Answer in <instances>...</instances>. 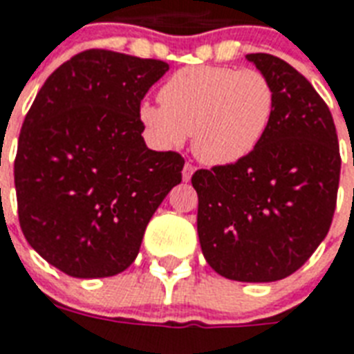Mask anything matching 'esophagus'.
Here are the masks:
<instances>
[{
	"label": "esophagus",
	"mask_w": 354,
	"mask_h": 354,
	"mask_svg": "<svg viewBox=\"0 0 354 354\" xmlns=\"http://www.w3.org/2000/svg\"><path fill=\"white\" fill-rule=\"evenodd\" d=\"M193 172H194V167L191 165V163H185V165H183V171H182L183 182H189V180L193 178Z\"/></svg>",
	"instance_id": "34e87169"
}]
</instances>
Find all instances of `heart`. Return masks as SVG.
Returning <instances> with one entry per match:
<instances>
[{"instance_id": "obj_1", "label": "heart", "mask_w": 354, "mask_h": 354, "mask_svg": "<svg viewBox=\"0 0 354 354\" xmlns=\"http://www.w3.org/2000/svg\"><path fill=\"white\" fill-rule=\"evenodd\" d=\"M160 101L143 102L138 110L150 143L176 149L191 133L200 161L230 165L263 141L274 121L277 97L268 77L257 69L191 66L165 80Z\"/></svg>"}]
</instances>
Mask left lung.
I'll use <instances>...</instances> for the list:
<instances>
[{
  "mask_svg": "<svg viewBox=\"0 0 354 354\" xmlns=\"http://www.w3.org/2000/svg\"><path fill=\"white\" fill-rule=\"evenodd\" d=\"M246 58L270 79L274 121L244 160L200 169L198 239L216 274L244 283H272L307 263L329 233L340 182V147L329 106L285 60Z\"/></svg>",
  "mask_w": 354,
  "mask_h": 354,
  "instance_id": "1",
  "label": "left lung"
}]
</instances>
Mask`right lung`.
<instances>
[{
  "mask_svg": "<svg viewBox=\"0 0 354 354\" xmlns=\"http://www.w3.org/2000/svg\"><path fill=\"white\" fill-rule=\"evenodd\" d=\"M167 71L163 60L88 49L49 75L25 115L14 160L19 226L64 274L127 270L154 211L182 182V156L150 150L138 118Z\"/></svg>",
  "mask_w": 354,
  "mask_h": 354,
  "instance_id": "obj_1",
  "label": "right lung"
}]
</instances>
